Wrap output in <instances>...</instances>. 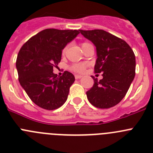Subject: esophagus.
<instances>
[{"label": "esophagus", "mask_w": 153, "mask_h": 153, "mask_svg": "<svg viewBox=\"0 0 153 153\" xmlns=\"http://www.w3.org/2000/svg\"><path fill=\"white\" fill-rule=\"evenodd\" d=\"M82 75H75V78H76V79H80V78H82Z\"/></svg>", "instance_id": "esophagus-1"}]
</instances>
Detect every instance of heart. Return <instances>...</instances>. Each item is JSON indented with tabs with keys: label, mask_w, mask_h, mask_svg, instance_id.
Instances as JSON below:
<instances>
[{
	"label": "heart",
	"mask_w": 153,
	"mask_h": 153,
	"mask_svg": "<svg viewBox=\"0 0 153 153\" xmlns=\"http://www.w3.org/2000/svg\"><path fill=\"white\" fill-rule=\"evenodd\" d=\"M88 43H83V44H81V46L83 47L84 45L87 44ZM66 50H67V47H65L62 50V53L65 54V52H66ZM87 67V63L85 62H77V63H73L72 65H70L69 67V69L72 71V72H75V73H82L85 70Z\"/></svg>",
	"instance_id": "1"
}]
</instances>
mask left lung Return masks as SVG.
Returning a JSON list of instances; mask_svg holds the SVG:
<instances>
[{
    "label": "left lung",
    "instance_id": "left-lung-1",
    "mask_svg": "<svg viewBox=\"0 0 153 153\" xmlns=\"http://www.w3.org/2000/svg\"><path fill=\"white\" fill-rule=\"evenodd\" d=\"M97 48L94 72L102 73V79L94 78L87 97L94 106L109 109L125 97L135 76L136 59L126 41L101 29L79 30Z\"/></svg>",
    "mask_w": 153,
    "mask_h": 153
}]
</instances>
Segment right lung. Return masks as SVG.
Returning <instances> with one entry per match:
<instances>
[{"instance_id":"add662e5","label":"right lung","mask_w":153,"mask_h":153,"mask_svg":"<svg viewBox=\"0 0 153 153\" xmlns=\"http://www.w3.org/2000/svg\"><path fill=\"white\" fill-rule=\"evenodd\" d=\"M79 33L78 30L44 29L19 50L16 62L19 83L31 101L42 109H58L68 98L75 76L65 71L57 77L53 71L61 61L62 49Z\"/></svg>"}]
</instances>
